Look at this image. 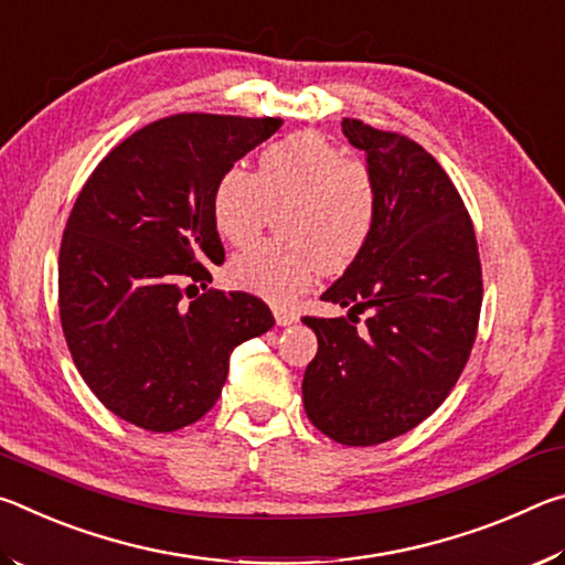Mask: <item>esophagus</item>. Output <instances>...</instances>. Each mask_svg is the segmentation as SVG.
Here are the masks:
<instances>
[{
    "mask_svg": "<svg viewBox=\"0 0 565 565\" xmlns=\"http://www.w3.org/2000/svg\"><path fill=\"white\" fill-rule=\"evenodd\" d=\"M274 319L279 327H291V323L299 321V317H296L294 311H286V309H274Z\"/></svg>",
    "mask_w": 565,
    "mask_h": 565,
    "instance_id": "1",
    "label": "esophagus"
}]
</instances>
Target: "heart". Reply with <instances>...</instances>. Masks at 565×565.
I'll use <instances>...</instances> for the list:
<instances>
[{"mask_svg": "<svg viewBox=\"0 0 565 565\" xmlns=\"http://www.w3.org/2000/svg\"><path fill=\"white\" fill-rule=\"evenodd\" d=\"M276 214L279 242L236 254L228 281L236 289L291 303L313 276L341 274L366 252L379 216V191L366 167L351 161L317 131L274 141L259 169L228 167L212 194V218L224 242L242 246Z\"/></svg>", "mask_w": 565, "mask_h": 565, "instance_id": "1", "label": "heart"}]
</instances>
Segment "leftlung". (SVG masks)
Instances as JSON below:
<instances>
[{
	"instance_id": "obj_1",
	"label": "left lung",
	"mask_w": 565,
	"mask_h": 565,
	"mask_svg": "<svg viewBox=\"0 0 565 565\" xmlns=\"http://www.w3.org/2000/svg\"><path fill=\"white\" fill-rule=\"evenodd\" d=\"M379 191L371 242L323 301L349 319L303 317L319 351L303 374L306 416L343 446L411 431L451 394L471 356L483 281L463 199L441 164L404 134L343 119ZM372 317L359 330L353 312Z\"/></svg>"
}]
</instances>
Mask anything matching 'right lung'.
I'll return each mask as SVG.
<instances>
[{
  "label": "right lung",
  "mask_w": 565,
  "mask_h": 565,
  "mask_svg": "<svg viewBox=\"0 0 565 565\" xmlns=\"http://www.w3.org/2000/svg\"><path fill=\"white\" fill-rule=\"evenodd\" d=\"M281 119L174 114L114 147L76 196L60 248V319L74 366L104 406L169 434L222 396L232 351L274 327L246 291L212 284L224 246L218 177Z\"/></svg>",
  "instance_id": "add662e5"
}]
</instances>
